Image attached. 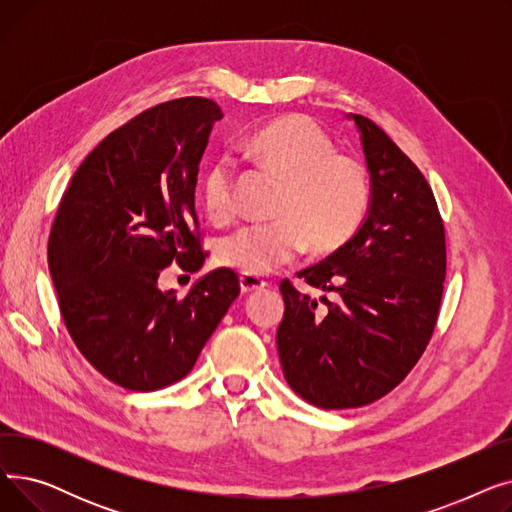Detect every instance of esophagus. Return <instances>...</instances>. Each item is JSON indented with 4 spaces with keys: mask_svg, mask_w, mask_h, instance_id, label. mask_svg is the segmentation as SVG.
Returning a JSON list of instances; mask_svg holds the SVG:
<instances>
[{
    "mask_svg": "<svg viewBox=\"0 0 512 512\" xmlns=\"http://www.w3.org/2000/svg\"><path fill=\"white\" fill-rule=\"evenodd\" d=\"M265 286H267V282H265L263 278L249 276V274H242V276H240V290H242V294H249V292L263 290Z\"/></svg>",
    "mask_w": 512,
    "mask_h": 512,
    "instance_id": "obj_1",
    "label": "esophagus"
}]
</instances>
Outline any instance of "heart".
<instances>
[{"instance_id": "b5f03b06", "label": "heart", "mask_w": 512, "mask_h": 512, "mask_svg": "<svg viewBox=\"0 0 512 512\" xmlns=\"http://www.w3.org/2000/svg\"><path fill=\"white\" fill-rule=\"evenodd\" d=\"M259 168L284 180L276 215L280 220L247 224L222 238L218 263L249 276H265L297 259L307 245L317 253L344 247L369 211V174L353 155L336 151L313 120L288 116L261 128L245 145ZM236 174L220 161L203 178L207 218L228 222L236 211Z\"/></svg>"}]
</instances>
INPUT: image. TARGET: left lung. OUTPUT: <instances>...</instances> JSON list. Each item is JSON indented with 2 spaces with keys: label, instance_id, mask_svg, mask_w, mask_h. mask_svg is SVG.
I'll use <instances>...</instances> for the list:
<instances>
[{
  "label": "left lung",
  "instance_id": "1",
  "mask_svg": "<svg viewBox=\"0 0 512 512\" xmlns=\"http://www.w3.org/2000/svg\"><path fill=\"white\" fill-rule=\"evenodd\" d=\"M371 174L359 232L297 276L334 294L317 307L286 278L278 355L288 386L319 409L394 390L432 340L446 278L442 215L425 176L373 120L353 114Z\"/></svg>",
  "mask_w": 512,
  "mask_h": 512
}]
</instances>
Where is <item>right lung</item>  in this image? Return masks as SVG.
<instances>
[{
    "label": "right lung",
    "mask_w": 512,
    "mask_h": 512,
    "mask_svg": "<svg viewBox=\"0 0 512 512\" xmlns=\"http://www.w3.org/2000/svg\"><path fill=\"white\" fill-rule=\"evenodd\" d=\"M220 105L180 97L134 116L85 157L53 220L47 261L60 313L83 357L110 382L166 388L193 369L240 292L220 267L184 299L157 278L178 263L199 272L195 186Z\"/></svg>",
    "instance_id": "add662e5"
}]
</instances>
